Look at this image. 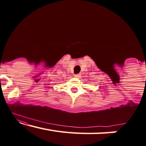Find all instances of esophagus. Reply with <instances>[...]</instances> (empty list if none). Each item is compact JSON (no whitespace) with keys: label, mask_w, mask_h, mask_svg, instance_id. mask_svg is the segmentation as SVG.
<instances>
[{"label":"esophagus","mask_w":146,"mask_h":146,"mask_svg":"<svg viewBox=\"0 0 146 146\" xmlns=\"http://www.w3.org/2000/svg\"><path fill=\"white\" fill-rule=\"evenodd\" d=\"M75 77H76V78H80V77H81V75H80V73H78V74H75Z\"/></svg>","instance_id":"esophagus-1"}]
</instances>
